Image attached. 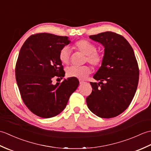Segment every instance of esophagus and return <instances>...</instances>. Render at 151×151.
<instances>
[{
    "label": "esophagus",
    "mask_w": 151,
    "mask_h": 151,
    "mask_svg": "<svg viewBox=\"0 0 151 151\" xmlns=\"http://www.w3.org/2000/svg\"><path fill=\"white\" fill-rule=\"evenodd\" d=\"M79 82H80V84H82L84 82V81H82V80H79Z\"/></svg>",
    "instance_id": "obj_1"
}]
</instances>
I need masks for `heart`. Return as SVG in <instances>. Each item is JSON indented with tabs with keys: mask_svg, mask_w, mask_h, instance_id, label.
Segmentation results:
<instances>
[{
	"mask_svg": "<svg viewBox=\"0 0 151 151\" xmlns=\"http://www.w3.org/2000/svg\"><path fill=\"white\" fill-rule=\"evenodd\" d=\"M74 48L86 55L85 60L88 61L95 67L100 66L103 56L102 54L96 52L97 49L93 44L89 41L81 40L76 42ZM70 51L68 47H63L59 52V59L63 64L69 63ZM91 73V68L89 65L71 66L67 69V75L69 77L78 79H84Z\"/></svg>",
	"mask_w": 151,
	"mask_h": 151,
	"instance_id": "obj_1",
	"label": "heart"
}]
</instances>
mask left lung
Returning a JSON list of instances; mask_svg holds the SVG:
<instances>
[{"mask_svg":"<svg viewBox=\"0 0 151 151\" xmlns=\"http://www.w3.org/2000/svg\"><path fill=\"white\" fill-rule=\"evenodd\" d=\"M104 48L103 61L90 82L92 92L86 98L88 108L97 116L111 118L129 107L136 93L139 68L129 43L121 35L105 32L89 36Z\"/></svg>","mask_w":151,"mask_h":151,"instance_id":"left-lung-1","label":"left lung"}]
</instances>
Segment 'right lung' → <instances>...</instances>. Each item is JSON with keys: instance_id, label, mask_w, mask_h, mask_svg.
Returning <instances> with one entry per match:
<instances>
[{"instance_id": "obj_1", "label": "right lung", "mask_w": 151, "mask_h": 151, "mask_svg": "<svg viewBox=\"0 0 151 151\" xmlns=\"http://www.w3.org/2000/svg\"><path fill=\"white\" fill-rule=\"evenodd\" d=\"M70 42L67 36L40 33L28 37L20 50L16 81L24 103L37 116L50 118L61 113L79 85L72 77L52 84L54 76H65L59 52Z\"/></svg>"}]
</instances>
